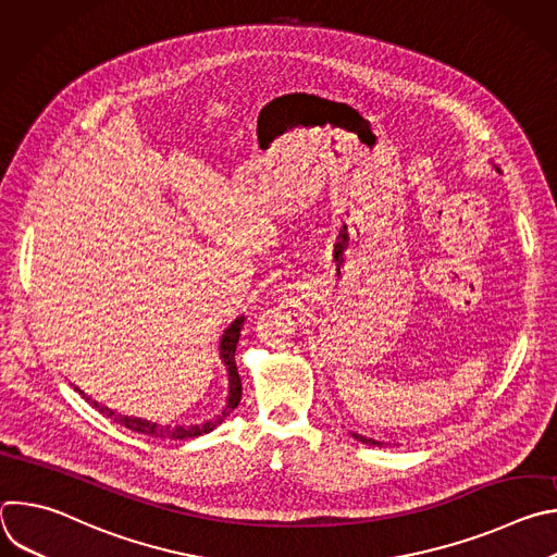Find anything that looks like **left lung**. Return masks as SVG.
Instances as JSON below:
<instances>
[{
    "instance_id": "1",
    "label": "left lung",
    "mask_w": 557,
    "mask_h": 557,
    "mask_svg": "<svg viewBox=\"0 0 557 557\" xmlns=\"http://www.w3.org/2000/svg\"><path fill=\"white\" fill-rule=\"evenodd\" d=\"M496 170H498V168H496ZM350 436H352V438H357V441H361V443H366V445H376V447H381V445H383L381 441H374V438L361 436V434H357V432H350Z\"/></svg>"
}]
</instances>
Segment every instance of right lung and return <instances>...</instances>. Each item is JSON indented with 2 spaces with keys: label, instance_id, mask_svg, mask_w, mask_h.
I'll list each match as a JSON object with an SVG mask.
<instances>
[{
  "label": "right lung",
  "instance_id": "obj_1",
  "mask_svg": "<svg viewBox=\"0 0 557 557\" xmlns=\"http://www.w3.org/2000/svg\"><path fill=\"white\" fill-rule=\"evenodd\" d=\"M245 320L247 317L240 314L235 317V320L224 329L222 337H220V359L224 363V370H226V376H228V392H226V401H224V408L209 421H202V423H194V425H161V423H153V421H147V419H140V417H132V414H121L108 406H101L99 401H95L92 396H88L84 389H78L74 385V389L78 394H84V399L95 408L99 410L103 417L112 419L114 423L132 430V432H138V434H145V436H151V438H172V441H183V438H196V436H202L211 430H215L235 408L237 404H240V396H243V381H240V374H237V368H235V348H237V342H240V331L245 326Z\"/></svg>",
  "mask_w": 557,
  "mask_h": 557
}]
</instances>
